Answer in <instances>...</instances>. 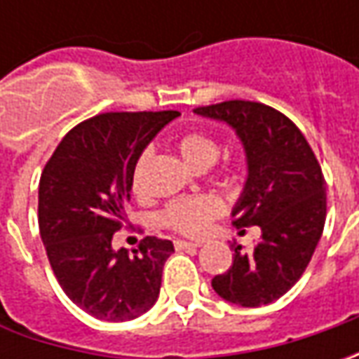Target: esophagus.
I'll return each instance as SVG.
<instances>
[{
  "mask_svg": "<svg viewBox=\"0 0 359 359\" xmlns=\"http://www.w3.org/2000/svg\"><path fill=\"white\" fill-rule=\"evenodd\" d=\"M173 245H175V250H198L201 248V241H186V240H175L173 241Z\"/></svg>",
  "mask_w": 359,
  "mask_h": 359,
  "instance_id": "1",
  "label": "esophagus"
}]
</instances>
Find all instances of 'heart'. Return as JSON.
<instances>
[{"mask_svg": "<svg viewBox=\"0 0 359 359\" xmlns=\"http://www.w3.org/2000/svg\"><path fill=\"white\" fill-rule=\"evenodd\" d=\"M177 151L191 170L203 172L210 165H214L215 159L219 156V142L205 131H189L177 140ZM147 159H149V151L142 154V158L135 163V170H133V189L135 191L142 189V177H144V168ZM219 214H222V201L214 196H198V198L170 203L159 215V222L165 228L175 229L180 233L198 236Z\"/></svg>", "mask_w": 359, "mask_h": 359, "instance_id": "b5f03b06", "label": "heart"}]
</instances>
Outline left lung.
<instances>
[{"instance_id": "1", "label": "left lung", "mask_w": 359, "mask_h": 359, "mask_svg": "<svg viewBox=\"0 0 359 359\" xmlns=\"http://www.w3.org/2000/svg\"><path fill=\"white\" fill-rule=\"evenodd\" d=\"M194 111L228 123L240 137L248 180L231 217L236 228L262 229L252 252L231 245L233 264L215 276L212 287L241 308L271 304L302 278L322 238V168L296 123L269 105L231 100Z\"/></svg>"}]
</instances>
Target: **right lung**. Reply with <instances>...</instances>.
I'll use <instances>...</instances> for the list:
<instances>
[{"mask_svg":"<svg viewBox=\"0 0 359 359\" xmlns=\"http://www.w3.org/2000/svg\"><path fill=\"white\" fill-rule=\"evenodd\" d=\"M177 111H111L63 137L39 180V233L67 297L105 322H128L159 296L170 240L147 236L140 254L114 250L126 219L133 170L147 144Z\"/></svg>","mask_w":359,"mask_h":359,"instance_id":"right-lung-1","label":"right lung"}]
</instances>
